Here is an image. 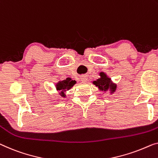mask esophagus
Listing matches in <instances>:
<instances>
[{
  "mask_svg": "<svg viewBox=\"0 0 158 158\" xmlns=\"http://www.w3.org/2000/svg\"><path fill=\"white\" fill-rule=\"evenodd\" d=\"M87 80H88V78H87L86 75H82L81 77V81L83 82H86Z\"/></svg>",
  "mask_w": 158,
  "mask_h": 158,
  "instance_id": "obj_1",
  "label": "esophagus"
}]
</instances>
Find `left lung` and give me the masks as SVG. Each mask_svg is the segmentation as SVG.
Returning <instances> with one entry per match:
<instances>
[{
    "mask_svg": "<svg viewBox=\"0 0 158 158\" xmlns=\"http://www.w3.org/2000/svg\"><path fill=\"white\" fill-rule=\"evenodd\" d=\"M100 78L96 81H94L93 84L96 86H98V89L102 91H106L108 90L110 91V94L115 92L116 90V84H114L111 81V79L107 77V75L104 72H100Z\"/></svg>",
    "mask_w": 158,
    "mask_h": 158,
    "instance_id": "8db88e82",
    "label": "left lung"
}]
</instances>
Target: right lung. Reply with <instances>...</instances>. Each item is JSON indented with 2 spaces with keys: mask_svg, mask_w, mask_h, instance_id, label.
Instances as JSON below:
<instances>
[{
  "mask_svg": "<svg viewBox=\"0 0 158 158\" xmlns=\"http://www.w3.org/2000/svg\"><path fill=\"white\" fill-rule=\"evenodd\" d=\"M77 82L75 80H72L71 78L68 77L64 80L60 81L56 84V91H59V94H60L62 97H66L65 92L68 90H69L72 87L76 84Z\"/></svg>",
  "mask_w": 158,
  "mask_h": 158,
  "instance_id": "obj_1",
  "label": "right lung"
}]
</instances>
